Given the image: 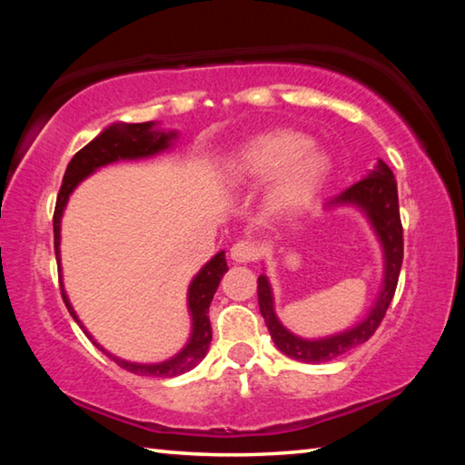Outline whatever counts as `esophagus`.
Masks as SVG:
<instances>
[{"instance_id":"esophagus-1","label":"esophagus","mask_w":465,"mask_h":465,"mask_svg":"<svg viewBox=\"0 0 465 465\" xmlns=\"http://www.w3.org/2000/svg\"><path fill=\"white\" fill-rule=\"evenodd\" d=\"M230 254H232V261H235V262H252V261H256L258 248L252 240H238L232 246Z\"/></svg>"}]
</instances>
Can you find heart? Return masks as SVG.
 Returning a JSON list of instances; mask_svg holds the SVG:
<instances>
[{
	"label": "heart",
	"mask_w": 465,
	"mask_h": 465,
	"mask_svg": "<svg viewBox=\"0 0 465 465\" xmlns=\"http://www.w3.org/2000/svg\"><path fill=\"white\" fill-rule=\"evenodd\" d=\"M235 172L248 183H271L277 211H297L313 201L330 174V160L293 129L266 131L250 139L235 157Z\"/></svg>",
	"instance_id": "heart-1"
}]
</instances>
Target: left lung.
<instances>
[{
  "mask_svg": "<svg viewBox=\"0 0 465 465\" xmlns=\"http://www.w3.org/2000/svg\"><path fill=\"white\" fill-rule=\"evenodd\" d=\"M344 203L357 204V207L365 211L367 217L371 219L377 235H380L385 254V281L380 299H377L375 308L369 312V316L359 326L346 330L342 334L322 338V341L297 338L274 316L269 281H266L264 274L258 277V305H261V313L266 322V328H269L271 338L279 346V351L285 352L291 359L303 361V363H326V361H332L349 352L351 349H355V346L367 342L375 334V330L380 328L398 287V277L404 258V230L402 222H400L398 186L388 163L380 160L371 174L359 180L351 188H346L342 194L334 196L326 204L334 207V204Z\"/></svg>",
  "mask_w": 465,
  "mask_h": 465,
  "instance_id": "obj_1",
  "label": "left lung"
}]
</instances>
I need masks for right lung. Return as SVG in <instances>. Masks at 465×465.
<instances>
[{"label": "right lung", "instance_id": "obj_1", "mask_svg": "<svg viewBox=\"0 0 465 465\" xmlns=\"http://www.w3.org/2000/svg\"><path fill=\"white\" fill-rule=\"evenodd\" d=\"M172 137H176L174 133L153 131V123H135V124L119 123V124H113V127H108L106 131H102L96 139H92L88 145L82 147L80 152L74 155V160L69 162V166L65 170V176H63V184L59 188L57 204H54V213H53L54 256H57V261H59V240H61L59 235L61 215H63V209H65L69 194L74 193V188L80 184L85 176L92 174L94 170L100 166H106L110 162L135 160V157H147L162 152V149H166L170 145ZM225 272H227L225 254L223 252H219L217 256L211 258V261L203 266V271L196 274L194 281L191 282V289H188V310L193 313V334H191V341H188V344L174 359L163 361V363H157V365L127 363V361L110 355V352L102 349V346L94 341L88 332L85 334H88L90 341L96 344L106 357H110L116 365L127 369L131 373L153 375V377H174L184 371H191V369L199 363L209 351L211 336H213V330H211V322H209V305L213 302L219 281H222ZM61 295L69 313H72L74 320L82 326V322L77 320L63 287H61Z\"/></svg>", "mask_w": 465, "mask_h": 465}]
</instances>
